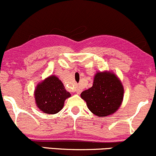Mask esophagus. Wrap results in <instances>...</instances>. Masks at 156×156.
Segmentation results:
<instances>
[{
	"mask_svg": "<svg viewBox=\"0 0 156 156\" xmlns=\"http://www.w3.org/2000/svg\"><path fill=\"white\" fill-rule=\"evenodd\" d=\"M76 92L78 93V94H80V93L82 92V89L80 88L79 87H77L76 88Z\"/></svg>",
	"mask_w": 156,
	"mask_h": 156,
	"instance_id": "esophagus-1",
	"label": "esophagus"
}]
</instances>
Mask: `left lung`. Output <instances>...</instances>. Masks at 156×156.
I'll return each mask as SVG.
<instances>
[{"mask_svg":"<svg viewBox=\"0 0 156 156\" xmlns=\"http://www.w3.org/2000/svg\"><path fill=\"white\" fill-rule=\"evenodd\" d=\"M124 89L119 78L112 73H98L93 86L80 94L93 114L106 117L117 112L123 99Z\"/></svg>","mask_w":156,"mask_h":156,"instance_id":"1","label":"left lung"}]
</instances>
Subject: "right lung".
Segmentation results:
<instances>
[{"mask_svg":"<svg viewBox=\"0 0 156 156\" xmlns=\"http://www.w3.org/2000/svg\"><path fill=\"white\" fill-rule=\"evenodd\" d=\"M34 95L37 105L42 112L54 114L62 110L64 101L71 94L56 76H51L37 85Z\"/></svg>","mask_w":156,"mask_h":156,"instance_id":"1","label":"right lung"}]
</instances>
